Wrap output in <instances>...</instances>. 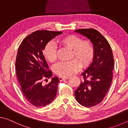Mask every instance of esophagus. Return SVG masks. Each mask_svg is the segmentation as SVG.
Listing matches in <instances>:
<instances>
[{
	"mask_svg": "<svg viewBox=\"0 0 128 128\" xmlns=\"http://www.w3.org/2000/svg\"><path fill=\"white\" fill-rule=\"evenodd\" d=\"M68 78H64V77H59V81H64L65 80H66L68 79Z\"/></svg>",
	"mask_w": 128,
	"mask_h": 128,
	"instance_id": "34e87169",
	"label": "esophagus"
}]
</instances>
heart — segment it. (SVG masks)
I'll use <instances>...</instances> for the list:
<instances>
[{
  "mask_svg": "<svg viewBox=\"0 0 128 128\" xmlns=\"http://www.w3.org/2000/svg\"><path fill=\"white\" fill-rule=\"evenodd\" d=\"M58 42L66 48L72 50L70 59L67 62H59L53 68L54 72L62 77H68L77 72L81 68H87L92 63L94 58L95 49L92 43L89 40H82L81 38L74 34L64 36ZM44 57L49 62H53L57 59L56 47L48 43L43 50Z\"/></svg>",
  "mask_w": 128,
  "mask_h": 128,
  "instance_id": "obj_1",
  "label": "heart"
}]
</instances>
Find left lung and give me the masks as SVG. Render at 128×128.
Listing matches in <instances>:
<instances>
[{"instance_id": "obj_1", "label": "left lung", "mask_w": 128, "mask_h": 128, "mask_svg": "<svg viewBox=\"0 0 128 128\" xmlns=\"http://www.w3.org/2000/svg\"><path fill=\"white\" fill-rule=\"evenodd\" d=\"M75 32L89 39L95 49L93 62L81 74L84 80L74 91L75 97L82 106L94 107L103 100L111 86L114 66L113 53L107 40L98 30L89 28Z\"/></svg>"}]
</instances>
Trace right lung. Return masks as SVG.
<instances>
[{"mask_svg":"<svg viewBox=\"0 0 128 128\" xmlns=\"http://www.w3.org/2000/svg\"><path fill=\"white\" fill-rule=\"evenodd\" d=\"M62 32L36 30L24 39L17 51L15 66L16 74L24 96L35 107H44L55 98L58 91V77L52 78L46 85L44 78L52 73L43 55V50L50 40Z\"/></svg>","mask_w":128,"mask_h":128,"instance_id":"right-lung-1","label":"right lung"}]
</instances>
